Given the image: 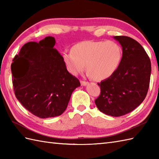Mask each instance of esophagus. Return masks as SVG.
Instances as JSON below:
<instances>
[{
	"label": "esophagus",
	"mask_w": 159,
	"mask_h": 159,
	"mask_svg": "<svg viewBox=\"0 0 159 159\" xmlns=\"http://www.w3.org/2000/svg\"><path fill=\"white\" fill-rule=\"evenodd\" d=\"M80 83H81V85L85 86L87 85V84H88V82L85 81V80H80Z\"/></svg>",
	"instance_id": "obj_1"
}]
</instances>
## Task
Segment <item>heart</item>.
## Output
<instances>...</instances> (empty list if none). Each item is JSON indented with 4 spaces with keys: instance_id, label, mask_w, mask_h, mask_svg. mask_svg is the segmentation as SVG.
<instances>
[{
    "instance_id": "1",
    "label": "heart",
    "mask_w": 159,
    "mask_h": 159,
    "mask_svg": "<svg viewBox=\"0 0 159 159\" xmlns=\"http://www.w3.org/2000/svg\"><path fill=\"white\" fill-rule=\"evenodd\" d=\"M123 51L119 43L107 41H83L72 47L71 51L63 53V60L70 73L87 72L93 79L103 80L116 73Z\"/></svg>"
}]
</instances>
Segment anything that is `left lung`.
<instances>
[{
	"instance_id": "8db88e82",
	"label": "left lung",
	"mask_w": 159,
	"mask_h": 159,
	"mask_svg": "<svg viewBox=\"0 0 159 159\" xmlns=\"http://www.w3.org/2000/svg\"><path fill=\"white\" fill-rule=\"evenodd\" d=\"M122 47L120 65L112 76L98 83L95 100L101 112L113 117L124 116L140 105L149 89L151 62L140 43L127 36H114Z\"/></svg>"
}]
</instances>
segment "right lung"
<instances>
[{
  "instance_id": "add662e5",
  "label": "right lung",
  "mask_w": 159,
  "mask_h": 159,
  "mask_svg": "<svg viewBox=\"0 0 159 159\" xmlns=\"http://www.w3.org/2000/svg\"><path fill=\"white\" fill-rule=\"evenodd\" d=\"M55 39L46 37L39 43L24 45L13 59L11 69L13 91L19 102L40 118L61 115L79 80L67 70Z\"/></svg>"
}]
</instances>
